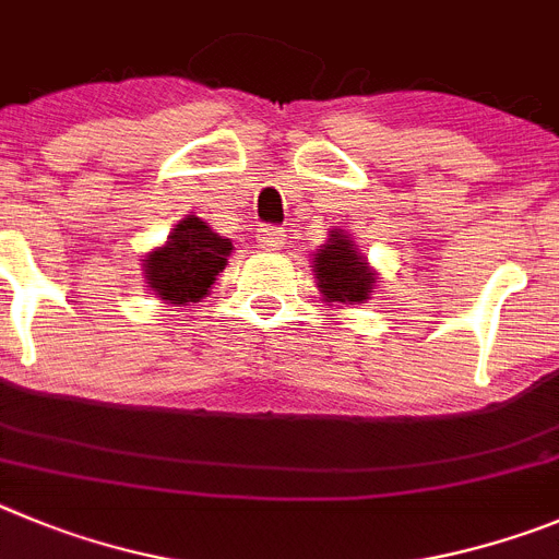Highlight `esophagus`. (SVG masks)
I'll return each mask as SVG.
<instances>
[{"instance_id": "1", "label": "esophagus", "mask_w": 559, "mask_h": 559, "mask_svg": "<svg viewBox=\"0 0 559 559\" xmlns=\"http://www.w3.org/2000/svg\"><path fill=\"white\" fill-rule=\"evenodd\" d=\"M255 236H259L261 248H267V250L284 248V239H286L284 228H275V225H261L259 234H255Z\"/></svg>"}]
</instances>
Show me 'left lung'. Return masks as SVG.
<instances>
[{
    "mask_svg": "<svg viewBox=\"0 0 559 559\" xmlns=\"http://www.w3.org/2000/svg\"><path fill=\"white\" fill-rule=\"evenodd\" d=\"M314 278L329 304H365L376 286V273L348 234L329 230V242L314 253Z\"/></svg>",
    "mask_w": 559,
    "mask_h": 559,
    "instance_id": "obj_1",
    "label": "left lung"
}]
</instances>
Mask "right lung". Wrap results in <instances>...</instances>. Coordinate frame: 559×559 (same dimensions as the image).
Here are the masks:
<instances>
[{
    "label": "right lung",
    "mask_w": 559,
    "mask_h": 559,
    "mask_svg": "<svg viewBox=\"0 0 559 559\" xmlns=\"http://www.w3.org/2000/svg\"><path fill=\"white\" fill-rule=\"evenodd\" d=\"M230 239L214 234L200 217H186L169 234L164 248L144 259V278L160 300L189 306L203 300L228 264Z\"/></svg>",
    "instance_id": "obj_1"
}]
</instances>
